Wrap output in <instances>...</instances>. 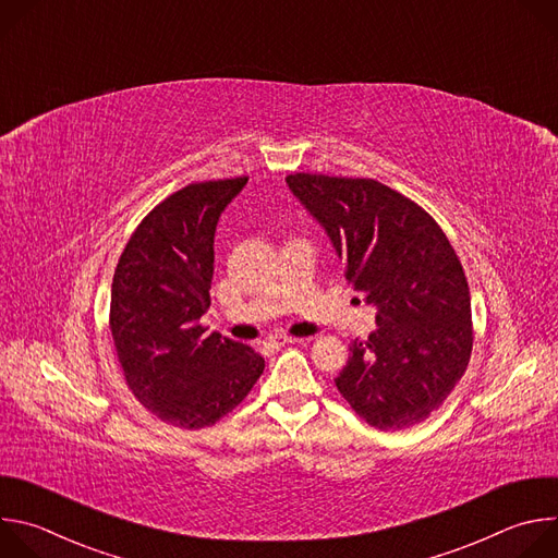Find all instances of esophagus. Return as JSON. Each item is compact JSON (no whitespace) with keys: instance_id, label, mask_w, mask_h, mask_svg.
<instances>
[{"instance_id":"obj_1","label":"esophagus","mask_w":558,"mask_h":558,"mask_svg":"<svg viewBox=\"0 0 558 558\" xmlns=\"http://www.w3.org/2000/svg\"><path fill=\"white\" fill-rule=\"evenodd\" d=\"M295 342H300L298 338H287V336H276V338H269L265 344H269V347H284V344H295Z\"/></svg>"}]
</instances>
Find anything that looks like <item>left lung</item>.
<instances>
[{"mask_svg":"<svg viewBox=\"0 0 558 558\" xmlns=\"http://www.w3.org/2000/svg\"><path fill=\"white\" fill-rule=\"evenodd\" d=\"M287 185L329 235L353 291L377 308V329L349 347L338 390L375 428L424 422L472 351L468 280L446 233L373 179L291 174Z\"/></svg>","mask_w":558,"mask_h":558,"instance_id":"obj_1","label":"left lung"}]
</instances>
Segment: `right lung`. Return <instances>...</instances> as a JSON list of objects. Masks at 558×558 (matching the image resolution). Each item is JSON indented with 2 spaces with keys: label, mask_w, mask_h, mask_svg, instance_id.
Returning a JSON list of instances; mask_svg holds the SVG:
<instances>
[{
  "label": "right lung",
  "mask_w": 558,
  "mask_h": 558,
  "mask_svg": "<svg viewBox=\"0 0 558 558\" xmlns=\"http://www.w3.org/2000/svg\"><path fill=\"white\" fill-rule=\"evenodd\" d=\"M247 179L194 183L156 205L128 241L112 280L110 331L136 400L177 428H205L254 388L265 360L205 333L214 233Z\"/></svg>",
  "instance_id": "obj_1"
}]
</instances>
